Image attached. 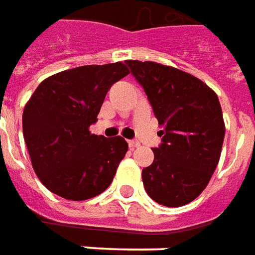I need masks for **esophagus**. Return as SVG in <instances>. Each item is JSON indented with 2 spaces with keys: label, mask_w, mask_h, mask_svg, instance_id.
Listing matches in <instances>:
<instances>
[{
  "label": "esophagus",
  "mask_w": 255,
  "mask_h": 255,
  "mask_svg": "<svg viewBox=\"0 0 255 255\" xmlns=\"http://www.w3.org/2000/svg\"><path fill=\"white\" fill-rule=\"evenodd\" d=\"M128 144H129V147L130 148L140 147V142L137 141V140H129V141H128Z\"/></svg>",
  "instance_id": "1"
}]
</instances>
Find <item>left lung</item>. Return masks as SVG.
Masks as SVG:
<instances>
[{
  "instance_id": "1",
  "label": "left lung",
  "mask_w": 255,
  "mask_h": 255,
  "mask_svg": "<svg viewBox=\"0 0 255 255\" xmlns=\"http://www.w3.org/2000/svg\"><path fill=\"white\" fill-rule=\"evenodd\" d=\"M162 128L153 162L142 169L144 188L159 205L196 199L221 155L225 125L217 95L200 79L153 61L126 60Z\"/></svg>"
}]
</instances>
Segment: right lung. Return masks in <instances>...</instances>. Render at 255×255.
I'll return each instance as SVG.
<instances>
[{
    "label": "right lung",
    "instance_id": "obj_1",
    "mask_svg": "<svg viewBox=\"0 0 255 255\" xmlns=\"http://www.w3.org/2000/svg\"><path fill=\"white\" fill-rule=\"evenodd\" d=\"M129 74L124 63L84 66L42 81L23 111V136L32 169L50 192L86 200L110 187L128 152L121 136L89 131L107 92Z\"/></svg>",
    "mask_w": 255,
    "mask_h": 255
}]
</instances>
